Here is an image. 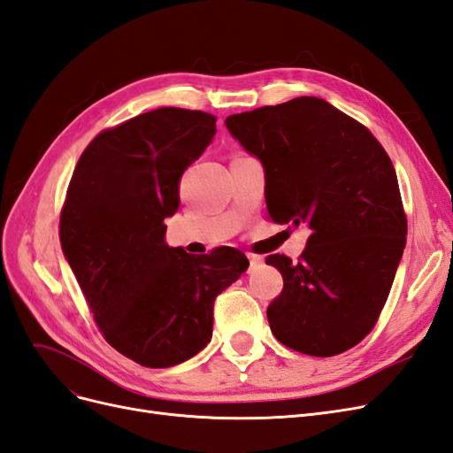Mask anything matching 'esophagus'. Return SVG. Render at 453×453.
<instances>
[{
    "label": "esophagus",
    "instance_id": "1",
    "mask_svg": "<svg viewBox=\"0 0 453 453\" xmlns=\"http://www.w3.org/2000/svg\"><path fill=\"white\" fill-rule=\"evenodd\" d=\"M248 258H250V265H251V268H257V266L263 265V257H260V255H253V253H250V255H248Z\"/></svg>",
    "mask_w": 453,
    "mask_h": 453
}]
</instances>
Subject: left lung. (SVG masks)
Masks as SVG:
<instances>
[{
  "mask_svg": "<svg viewBox=\"0 0 453 453\" xmlns=\"http://www.w3.org/2000/svg\"><path fill=\"white\" fill-rule=\"evenodd\" d=\"M228 132L265 166L273 223H306L298 263L268 255L283 289L266 310L273 336L313 357L372 331L406 245L399 181L372 132L313 96L230 115Z\"/></svg>",
  "mask_w": 453,
  "mask_h": 453,
  "instance_id": "left-lung-1",
  "label": "left lung"
}]
</instances>
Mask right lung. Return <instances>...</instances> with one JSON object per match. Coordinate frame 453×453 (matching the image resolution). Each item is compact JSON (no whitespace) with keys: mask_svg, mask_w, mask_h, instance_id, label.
Listing matches in <instances>:
<instances>
[{"mask_svg":"<svg viewBox=\"0 0 453 453\" xmlns=\"http://www.w3.org/2000/svg\"><path fill=\"white\" fill-rule=\"evenodd\" d=\"M217 119L160 107L100 132L73 170L60 243L100 333L125 357L166 368L211 340L213 303L248 270L240 250L188 255L164 240L180 180Z\"/></svg>","mask_w":453,"mask_h":453,"instance_id":"add662e5","label":"right lung"}]
</instances>
